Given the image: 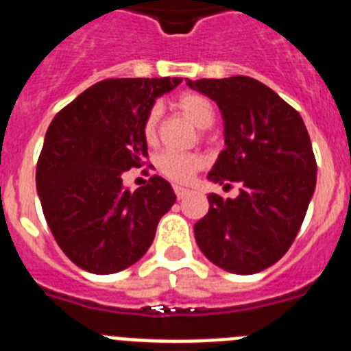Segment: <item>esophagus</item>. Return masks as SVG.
Returning a JSON list of instances; mask_svg holds the SVG:
<instances>
[{"instance_id":"1","label":"esophagus","mask_w":351,"mask_h":351,"mask_svg":"<svg viewBox=\"0 0 351 351\" xmlns=\"http://www.w3.org/2000/svg\"><path fill=\"white\" fill-rule=\"evenodd\" d=\"M173 191H176V195H178L179 200H182V198H186V197H188V195L191 193V191L188 190V188H182V186H173Z\"/></svg>"}]
</instances>
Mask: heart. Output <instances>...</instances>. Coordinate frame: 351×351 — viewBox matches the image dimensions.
<instances>
[{"instance_id":"b5f03b06","label":"heart","mask_w":351,"mask_h":351,"mask_svg":"<svg viewBox=\"0 0 351 351\" xmlns=\"http://www.w3.org/2000/svg\"><path fill=\"white\" fill-rule=\"evenodd\" d=\"M176 107L198 128H209L214 121V107L209 98L198 93H182L176 100ZM160 108L153 107L147 112L142 125V133L147 144H154L158 137ZM206 165V158L200 153H182V151H161L156 156V167L165 178L173 182H188L198 170Z\"/></svg>"}]
</instances>
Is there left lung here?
<instances>
[{"label":"left lung","mask_w":351,"mask_h":351,"mask_svg":"<svg viewBox=\"0 0 351 351\" xmlns=\"http://www.w3.org/2000/svg\"><path fill=\"white\" fill-rule=\"evenodd\" d=\"M221 110L225 149L207 179L235 198L209 197V213L195 223L204 255L234 274L271 267L291 246L316 186V160L295 108L265 84L244 75L186 79Z\"/></svg>","instance_id":"1"}]
</instances>
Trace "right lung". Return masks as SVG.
Segmentation results:
<instances>
[{"mask_svg": "<svg viewBox=\"0 0 351 351\" xmlns=\"http://www.w3.org/2000/svg\"><path fill=\"white\" fill-rule=\"evenodd\" d=\"M179 82L101 80L52 119L36 163V190L56 243L84 271L114 274L141 260L176 202L160 176L132 193L123 173L147 158L145 116Z\"/></svg>", "mask_w": 351, "mask_h": 351, "instance_id": "obj_1", "label": "right lung"}]
</instances>
